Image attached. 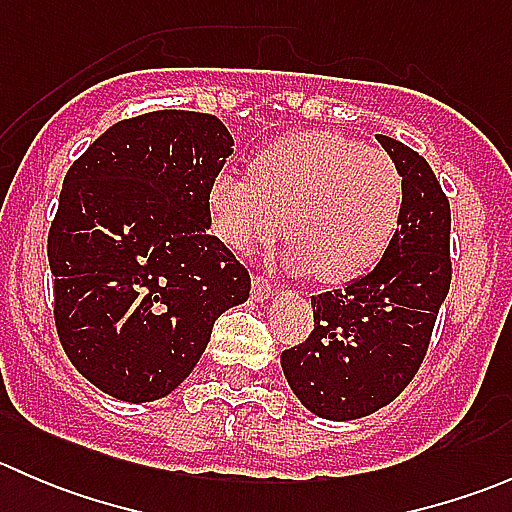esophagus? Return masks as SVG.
<instances>
[{"mask_svg": "<svg viewBox=\"0 0 512 512\" xmlns=\"http://www.w3.org/2000/svg\"><path fill=\"white\" fill-rule=\"evenodd\" d=\"M270 294H272V285L265 280V277H252V297H255L257 302L267 299Z\"/></svg>", "mask_w": 512, "mask_h": 512, "instance_id": "1", "label": "esophagus"}]
</instances>
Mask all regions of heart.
Instances as JSON below:
<instances>
[{"mask_svg":"<svg viewBox=\"0 0 512 512\" xmlns=\"http://www.w3.org/2000/svg\"><path fill=\"white\" fill-rule=\"evenodd\" d=\"M404 175L389 153L334 131L282 138L252 160L250 178L210 183L215 237L247 252L285 232L289 267L344 285L384 257L404 213Z\"/></svg>","mask_w":512,"mask_h":512,"instance_id":"heart-1","label":"heart"}]
</instances>
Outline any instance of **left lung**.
<instances>
[{
    "label": "left lung",
    "instance_id": "8db88e82",
    "mask_svg": "<svg viewBox=\"0 0 512 512\" xmlns=\"http://www.w3.org/2000/svg\"><path fill=\"white\" fill-rule=\"evenodd\" d=\"M376 138L404 175L399 230L369 275L312 297V334L282 352L297 399L329 421L374 414L409 386L451 287V205L441 183L414 148Z\"/></svg>",
    "mask_w": 512,
    "mask_h": 512
}]
</instances>
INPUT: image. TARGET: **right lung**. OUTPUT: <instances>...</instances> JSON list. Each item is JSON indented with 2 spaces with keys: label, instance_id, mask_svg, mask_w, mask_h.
I'll return each instance as SVG.
<instances>
[{
  "label": "right lung",
  "instance_id": "add662e5",
  "mask_svg": "<svg viewBox=\"0 0 512 512\" xmlns=\"http://www.w3.org/2000/svg\"><path fill=\"white\" fill-rule=\"evenodd\" d=\"M218 116L151 111L98 136L49 227L54 322L71 364L131 404L193 371L250 272L210 235L208 190L232 153Z\"/></svg>",
  "mask_w": 512,
  "mask_h": 512
}]
</instances>
